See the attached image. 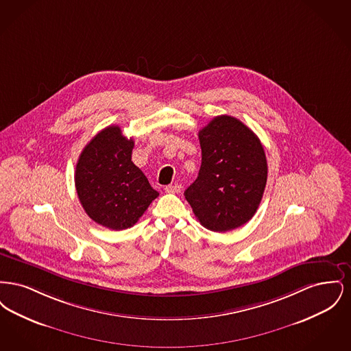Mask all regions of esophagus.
Wrapping results in <instances>:
<instances>
[{"instance_id": "esophagus-1", "label": "esophagus", "mask_w": 351, "mask_h": 351, "mask_svg": "<svg viewBox=\"0 0 351 351\" xmlns=\"http://www.w3.org/2000/svg\"><path fill=\"white\" fill-rule=\"evenodd\" d=\"M180 189H182V185H179V184H175V185H167V186L165 188V191H166L167 193H179V192H180Z\"/></svg>"}]
</instances>
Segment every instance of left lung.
I'll return each mask as SVG.
<instances>
[{
    "instance_id": "left-lung-1",
    "label": "left lung",
    "mask_w": 351,
    "mask_h": 351,
    "mask_svg": "<svg viewBox=\"0 0 351 351\" xmlns=\"http://www.w3.org/2000/svg\"><path fill=\"white\" fill-rule=\"evenodd\" d=\"M201 167L184 196L208 230L225 233L250 221L267 183L259 138L230 116L215 117L199 132Z\"/></svg>"
}]
</instances>
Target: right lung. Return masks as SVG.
I'll use <instances>...</instances> for the list:
<instances>
[{"label":"right lung","instance_id":"add662e5","mask_svg":"<svg viewBox=\"0 0 351 351\" xmlns=\"http://www.w3.org/2000/svg\"><path fill=\"white\" fill-rule=\"evenodd\" d=\"M133 138L108 126L82 151L75 185L85 213L112 230L132 228L159 193L132 162Z\"/></svg>","mask_w":351,"mask_h":351}]
</instances>
